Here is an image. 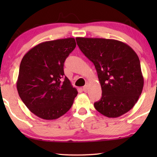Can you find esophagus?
<instances>
[{"label": "esophagus", "mask_w": 157, "mask_h": 157, "mask_svg": "<svg viewBox=\"0 0 157 157\" xmlns=\"http://www.w3.org/2000/svg\"><path fill=\"white\" fill-rule=\"evenodd\" d=\"M82 90H83V91H84V92L87 91V90H88V83H86L84 85V86H83V88H82Z\"/></svg>", "instance_id": "esophagus-1"}]
</instances>
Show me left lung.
I'll list each match as a JSON object with an SVG mask.
<instances>
[{
	"label": "left lung",
	"mask_w": 157,
	"mask_h": 157,
	"mask_svg": "<svg viewBox=\"0 0 157 157\" xmlns=\"http://www.w3.org/2000/svg\"><path fill=\"white\" fill-rule=\"evenodd\" d=\"M76 41L94 63L102 88L101 99L94 103L95 109L108 118L128 112L139 100L144 84L136 53L115 39L77 37Z\"/></svg>",
	"instance_id": "1"
}]
</instances>
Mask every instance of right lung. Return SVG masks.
<instances>
[{"label": "right lung", "instance_id": "right-lung-1", "mask_svg": "<svg viewBox=\"0 0 157 157\" xmlns=\"http://www.w3.org/2000/svg\"><path fill=\"white\" fill-rule=\"evenodd\" d=\"M75 46L74 38L45 41L21 60L17 91L26 107L39 118L55 120L73 105L78 91L65 76L63 63Z\"/></svg>", "mask_w": 157, "mask_h": 157}]
</instances>
